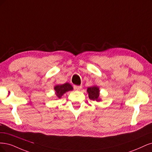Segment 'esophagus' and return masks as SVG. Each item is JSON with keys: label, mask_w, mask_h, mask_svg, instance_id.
<instances>
[{"label": "esophagus", "mask_w": 152, "mask_h": 152, "mask_svg": "<svg viewBox=\"0 0 152 152\" xmlns=\"http://www.w3.org/2000/svg\"><path fill=\"white\" fill-rule=\"evenodd\" d=\"M82 88V86H74V88L76 90H80Z\"/></svg>", "instance_id": "1"}]
</instances>
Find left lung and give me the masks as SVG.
Returning a JSON list of instances; mask_svg holds the SVG:
<instances>
[{
	"label": "left lung",
	"mask_w": 152,
	"mask_h": 152,
	"mask_svg": "<svg viewBox=\"0 0 152 152\" xmlns=\"http://www.w3.org/2000/svg\"><path fill=\"white\" fill-rule=\"evenodd\" d=\"M87 92L90 100L100 101L99 100V88L97 86H92L88 88Z\"/></svg>",
	"instance_id": "left-lung-1"
}]
</instances>
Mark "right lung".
<instances>
[{"label": "right lung", "mask_w": 152, "mask_h": 152, "mask_svg": "<svg viewBox=\"0 0 152 152\" xmlns=\"http://www.w3.org/2000/svg\"><path fill=\"white\" fill-rule=\"evenodd\" d=\"M72 86L68 83H64V84L61 85H57L54 87L56 94L58 98H61L66 92L72 90Z\"/></svg>", "instance_id": "obj_1"}]
</instances>
